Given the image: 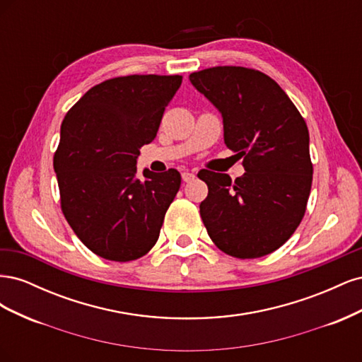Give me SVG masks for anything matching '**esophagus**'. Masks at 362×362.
Masks as SVG:
<instances>
[{
  "instance_id": "esophagus-1",
  "label": "esophagus",
  "mask_w": 362,
  "mask_h": 362,
  "mask_svg": "<svg viewBox=\"0 0 362 362\" xmlns=\"http://www.w3.org/2000/svg\"><path fill=\"white\" fill-rule=\"evenodd\" d=\"M194 177H196V175L193 172H190V170L182 172V181L184 182H190L192 180H194Z\"/></svg>"
}]
</instances>
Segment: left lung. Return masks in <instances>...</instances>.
<instances>
[{
	"label": "left lung",
	"mask_w": 362,
	"mask_h": 362,
	"mask_svg": "<svg viewBox=\"0 0 362 362\" xmlns=\"http://www.w3.org/2000/svg\"><path fill=\"white\" fill-rule=\"evenodd\" d=\"M223 119L225 145L243 158V177L201 170L199 210L214 245L235 258L281 247L299 226L313 182L310 133L287 93L255 69L217 66L189 76Z\"/></svg>",
	"instance_id": "obj_1"
}]
</instances>
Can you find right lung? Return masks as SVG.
I'll return each mask as SVG.
<instances>
[{
    "instance_id": "1",
    "label": "right lung",
    "mask_w": 362,
    "mask_h": 362,
    "mask_svg": "<svg viewBox=\"0 0 362 362\" xmlns=\"http://www.w3.org/2000/svg\"><path fill=\"white\" fill-rule=\"evenodd\" d=\"M181 75H128L87 90L64 116L54 154L62 210L93 254L133 261L157 243L181 185L178 170H144L140 148L156 139Z\"/></svg>"
}]
</instances>
